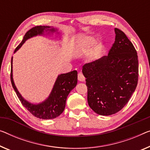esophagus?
Instances as JSON below:
<instances>
[{
	"label": "esophagus",
	"instance_id": "esophagus-1",
	"mask_svg": "<svg viewBox=\"0 0 150 150\" xmlns=\"http://www.w3.org/2000/svg\"><path fill=\"white\" fill-rule=\"evenodd\" d=\"M78 80H79V81H82V82L85 81V77L82 73H79V74H78Z\"/></svg>",
	"mask_w": 150,
	"mask_h": 150
}]
</instances>
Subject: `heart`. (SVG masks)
Segmentation results:
<instances>
[{"mask_svg": "<svg viewBox=\"0 0 150 150\" xmlns=\"http://www.w3.org/2000/svg\"><path fill=\"white\" fill-rule=\"evenodd\" d=\"M96 39L93 37H88L83 40V44L86 46H91L95 44Z\"/></svg>", "mask_w": 150, "mask_h": 150, "instance_id": "heart-1", "label": "heart"}]
</instances>
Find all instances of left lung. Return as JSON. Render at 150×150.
<instances>
[{
    "label": "left lung",
    "instance_id": "8db88e82",
    "mask_svg": "<svg viewBox=\"0 0 150 150\" xmlns=\"http://www.w3.org/2000/svg\"><path fill=\"white\" fill-rule=\"evenodd\" d=\"M115 41L108 56L83 66L88 102L96 113L118 112L135 91L139 76L137 54L125 33L115 28Z\"/></svg>",
    "mask_w": 150,
    "mask_h": 150
}]
</instances>
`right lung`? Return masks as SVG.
Returning <instances> with one entry per match:
<instances>
[{
  "mask_svg": "<svg viewBox=\"0 0 150 150\" xmlns=\"http://www.w3.org/2000/svg\"><path fill=\"white\" fill-rule=\"evenodd\" d=\"M58 30L50 26H35L30 29L25 34L22 42L15 50L16 52L27 40L36 35H44V33H58ZM11 81L12 86L23 106L34 117L41 119H52L62 113L66 105L69 93L75 88L77 83V72L73 71L58 76L53 88L48 98L39 104H32L24 99L15 86L13 77V57L11 58Z\"/></svg>",
  "mask_w": 150,
  "mask_h": 150,
  "instance_id": "1",
  "label": "right lung"
}]
</instances>
